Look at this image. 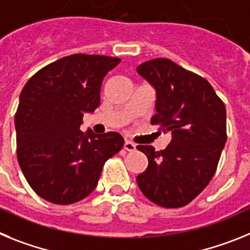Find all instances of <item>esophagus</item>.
Returning <instances> with one entry per match:
<instances>
[{
    "instance_id": "34e87169",
    "label": "esophagus",
    "mask_w": 250,
    "mask_h": 250,
    "mask_svg": "<svg viewBox=\"0 0 250 250\" xmlns=\"http://www.w3.org/2000/svg\"><path fill=\"white\" fill-rule=\"evenodd\" d=\"M123 148L128 152H133V151H136V145H134V143H132L131 141H125V145H123Z\"/></svg>"
}]
</instances>
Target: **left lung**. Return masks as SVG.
Segmentation results:
<instances>
[{"mask_svg": "<svg viewBox=\"0 0 250 250\" xmlns=\"http://www.w3.org/2000/svg\"><path fill=\"white\" fill-rule=\"evenodd\" d=\"M156 89L152 125L170 132L162 151L140 145L148 167L137 176L143 195L162 208H181L208 186L227 142V109L210 83L170 59L158 58L137 66Z\"/></svg>", "mask_w": 250, "mask_h": 250, "instance_id": "1", "label": "left lung"}]
</instances>
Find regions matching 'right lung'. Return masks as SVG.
Returning a JSON list of instances; mask_svg holds the SVG:
<instances>
[{"label":"right lung","instance_id":"1","mask_svg":"<svg viewBox=\"0 0 250 250\" xmlns=\"http://www.w3.org/2000/svg\"><path fill=\"white\" fill-rule=\"evenodd\" d=\"M118 58L74 54L46 65L23 86L15 114L17 160L40 197L58 205L83 200L125 140L117 132L80 131L101 103V86Z\"/></svg>","mask_w":250,"mask_h":250}]
</instances>
